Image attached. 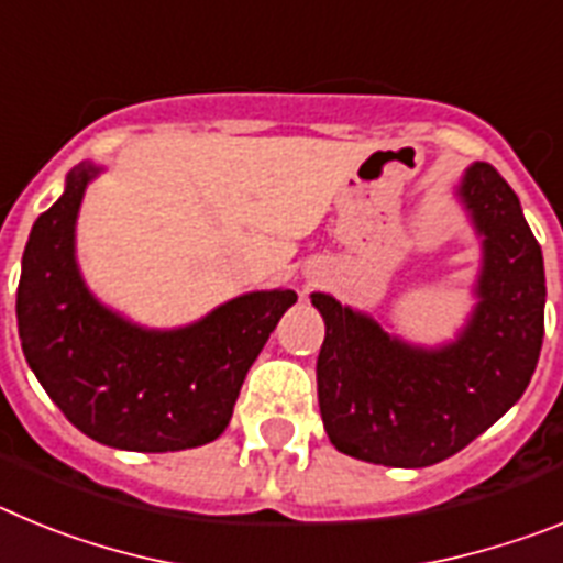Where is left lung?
I'll list each match as a JSON object with an SVG mask.
<instances>
[{"label": "left lung", "mask_w": 563, "mask_h": 563, "mask_svg": "<svg viewBox=\"0 0 563 563\" xmlns=\"http://www.w3.org/2000/svg\"><path fill=\"white\" fill-rule=\"evenodd\" d=\"M482 239L476 305L454 341L422 346L380 321L312 292L327 324L318 406L341 454L389 467H429L474 442L516 406L544 341V258L519 197L487 163L454 188Z\"/></svg>", "instance_id": "obj_1"}]
</instances>
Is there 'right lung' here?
Masks as SVG:
<instances>
[{
  "instance_id": "right-lung-1",
  "label": "right lung",
  "mask_w": 563,
  "mask_h": 563,
  "mask_svg": "<svg viewBox=\"0 0 563 563\" xmlns=\"http://www.w3.org/2000/svg\"><path fill=\"white\" fill-rule=\"evenodd\" d=\"M103 166L81 163L33 222L16 292L27 366L78 431L101 445L143 454L217 440L278 318L296 292L253 290L174 330L129 321L89 290L76 256L87 186Z\"/></svg>"
}]
</instances>
